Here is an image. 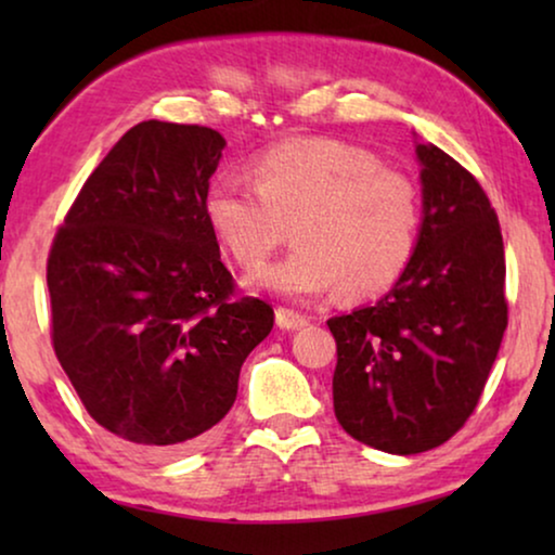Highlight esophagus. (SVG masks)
<instances>
[{"label":"esophagus","instance_id":"obj_1","mask_svg":"<svg viewBox=\"0 0 555 555\" xmlns=\"http://www.w3.org/2000/svg\"><path fill=\"white\" fill-rule=\"evenodd\" d=\"M275 321H278L280 328H285V331H298V328H302V325L310 323L308 315L298 313V310L283 308V306L275 310Z\"/></svg>","mask_w":555,"mask_h":555}]
</instances>
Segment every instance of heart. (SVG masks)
Here are the masks:
<instances>
[{"instance_id":"b5f03b06","label":"heart","mask_w":555,"mask_h":555,"mask_svg":"<svg viewBox=\"0 0 555 555\" xmlns=\"http://www.w3.org/2000/svg\"><path fill=\"white\" fill-rule=\"evenodd\" d=\"M253 184L215 179L204 219L242 268H257L285 242L295 249L255 280L285 298L336 291L374 298L404 275L420 245L424 199L409 173L336 139H295L253 158Z\"/></svg>"}]
</instances>
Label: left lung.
Listing matches in <instances>:
<instances>
[{
  "label": "left lung",
  "mask_w": 555,
  "mask_h": 555,
  "mask_svg": "<svg viewBox=\"0 0 555 555\" xmlns=\"http://www.w3.org/2000/svg\"><path fill=\"white\" fill-rule=\"evenodd\" d=\"M416 156L414 260L376 306L328 321L336 420L391 454L435 450L465 427L507 328L503 232L488 194L442 149L420 143Z\"/></svg>",
  "instance_id": "left-lung-1"
}]
</instances>
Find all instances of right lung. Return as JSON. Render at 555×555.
<instances>
[{
	"instance_id": "right-lung-1",
	"label": "right lung",
	"mask_w": 555,
	"mask_h": 555,
	"mask_svg": "<svg viewBox=\"0 0 555 555\" xmlns=\"http://www.w3.org/2000/svg\"><path fill=\"white\" fill-rule=\"evenodd\" d=\"M224 139L143 120L90 173L48 257L52 348L86 412L149 454L207 435L275 310L237 295L204 192Z\"/></svg>"
}]
</instances>
